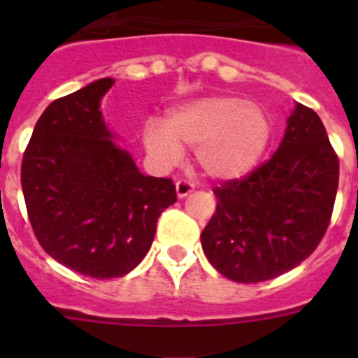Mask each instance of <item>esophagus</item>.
<instances>
[{
  "label": "esophagus",
  "mask_w": 358,
  "mask_h": 358,
  "mask_svg": "<svg viewBox=\"0 0 358 358\" xmlns=\"http://www.w3.org/2000/svg\"><path fill=\"white\" fill-rule=\"evenodd\" d=\"M176 192H177V197L182 199L194 192V185H192L189 181H186V179H181V181L176 182Z\"/></svg>",
  "instance_id": "obj_1"
}]
</instances>
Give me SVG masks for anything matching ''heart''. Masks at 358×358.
<instances>
[{
    "label": "heart",
    "mask_w": 358,
    "mask_h": 358,
    "mask_svg": "<svg viewBox=\"0 0 358 358\" xmlns=\"http://www.w3.org/2000/svg\"><path fill=\"white\" fill-rule=\"evenodd\" d=\"M273 136L267 110L236 94H211L170 110L166 122L148 120L143 143L157 163L170 166L182 147H197L202 172L229 181L245 176L262 159Z\"/></svg>",
    "instance_id": "obj_1"
}]
</instances>
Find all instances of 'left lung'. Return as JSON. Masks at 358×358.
<instances>
[{"mask_svg": "<svg viewBox=\"0 0 358 358\" xmlns=\"http://www.w3.org/2000/svg\"><path fill=\"white\" fill-rule=\"evenodd\" d=\"M339 186V157L321 118L297 103L280 148L248 176L213 188L201 235L210 264L238 283L289 273L317 249Z\"/></svg>", "mask_w": 358, "mask_h": 358, "instance_id": "obj_1", "label": "left lung"}]
</instances>
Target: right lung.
I'll return each mask as SVG.
<instances>
[{
	"label": "right lung",
	"instance_id": "1",
	"mask_svg": "<svg viewBox=\"0 0 358 358\" xmlns=\"http://www.w3.org/2000/svg\"><path fill=\"white\" fill-rule=\"evenodd\" d=\"M115 84L100 78L46 107L27 145L21 186L28 220L53 260L109 280L145 258L159 215L177 201L169 177L136 169L116 147L100 113Z\"/></svg>",
	"mask_w": 358,
	"mask_h": 358
}]
</instances>
